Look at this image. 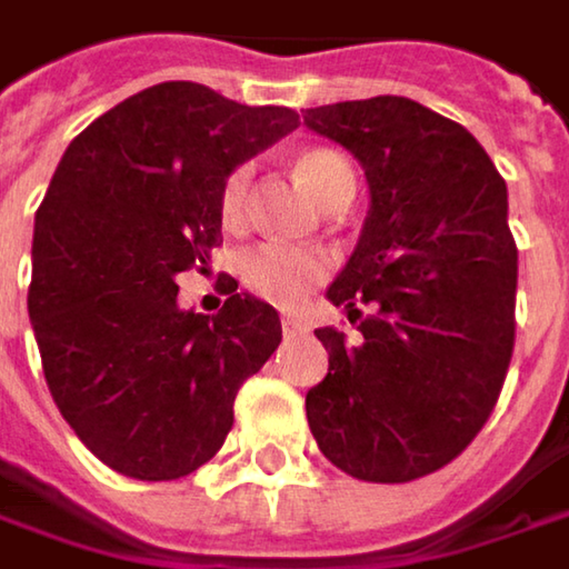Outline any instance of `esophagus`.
I'll return each instance as SVG.
<instances>
[{"mask_svg":"<svg viewBox=\"0 0 569 569\" xmlns=\"http://www.w3.org/2000/svg\"><path fill=\"white\" fill-rule=\"evenodd\" d=\"M283 331H286V338L306 335V331H309V321H302V318H296V316H283Z\"/></svg>","mask_w":569,"mask_h":569,"instance_id":"1","label":"esophagus"}]
</instances>
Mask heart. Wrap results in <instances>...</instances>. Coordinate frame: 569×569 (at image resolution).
<instances>
[{"label": "heart", "instance_id": "obj_1", "mask_svg": "<svg viewBox=\"0 0 569 569\" xmlns=\"http://www.w3.org/2000/svg\"><path fill=\"white\" fill-rule=\"evenodd\" d=\"M296 173L328 209L348 202L353 196L351 163L338 151L309 148V151L296 153ZM251 180L253 163H238L218 186V216L228 228H241L248 218ZM331 270H335V257L328 248H318V244L263 241L238 257V273H241L244 289L280 309L302 306L309 292L331 277Z\"/></svg>", "mask_w": 569, "mask_h": 569}]
</instances>
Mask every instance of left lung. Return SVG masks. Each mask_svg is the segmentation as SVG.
<instances>
[{"instance_id": "8db88e82", "label": "left lung", "mask_w": 569, "mask_h": 569, "mask_svg": "<svg viewBox=\"0 0 569 569\" xmlns=\"http://www.w3.org/2000/svg\"><path fill=\"white\" fill-rule=\"evenodd\" d=\"M302 118L370 183L360 244L328 289L351 325L360 318V338L316 331L328 377L306 396L309 428L338 470L409 483L467 451L509 373L518 248L506 180L463 124L402 96Z\"/></svg>"}]
</instances>
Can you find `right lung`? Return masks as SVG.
Here are the masks:
<instances>
[{"mask_svg": "<svg viewBox=\"0 0 569 569\" xmlns=\"http://www.w3.org/2000/svg\"><path fill=\"white\" fill-rule=\"evenodd\" d=\"M299 124L202 83H157L83 128L34 216L28 316L67 425L131 480L209 463L234 396L280 348L273 306L221 277L218 316L177 306L183 270L221 244L218 186Z\"/></svg>", "mask_w": 569, "mask_h": 569, "instance_id": "1", "label": "right lung"}]
</instances>
